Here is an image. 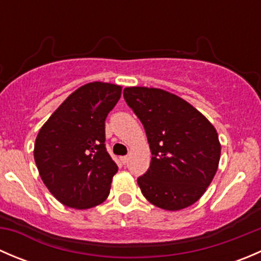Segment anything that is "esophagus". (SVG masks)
Segmentation results:
<instances>
[{
	"label": "esophagus",
	"instance_id": "obj_1",
	"mask_svg": "<svg viewBox=\"0 0 261 261\" xmlns=\"http://www.w3.org/2000/svg\"><path fill=\"white\" fill-rule=\"evenodd\" d=\"M128 159H130L128 156H121V163H122V164H127Z\"/></svg>",
	"mask_w": 261,
	"mask_h": 261
}]
</instances>
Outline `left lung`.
<instances>
[{
	"instance_id": "obj_1",
	"label": "left lung",
	"mask_w": 261,
	"mask_h": 261,
	"mask_svg": "<svg viewBox=\"0 0 261 261\" xmlns=\"http://www.w3.org/2000/svg\"><path fill=\"white\" fill-rule=\"evenodd\" d=\"M123 98L144 125L152 155L147 172L138 178L141 193L168 211L193 204L217 172L216 128L192 105L163 89L127 87Z\"/></svg>"
}]
</instances>
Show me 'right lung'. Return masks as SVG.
Returning a JSON list of instances; mask_svg holds the SVG:
<instances>
[{"instance_id": "right-lung-1", "label": "right lung", "mask_w": 261, "mask_h": 261, "mask_svg": "<svg viewBox=\"0 0 261 261\" xmlns=\"http://www.w3.org/2000/svg\"><path fill=\"white\" fill-rule=\"evenodd\" d=\"M120 97L121 87L116 84H84L39 131L36 167L50 193L64 206L91 208L109 197L118 168L105 144V121Z\"/></svg>"}]
</instances>
